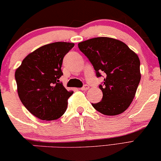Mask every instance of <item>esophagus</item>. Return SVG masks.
I'll list each match as a JSON object with an SVG mask.
<instances>
[{
  "label": "esophagus",
  "mask_w": 161,
  "mask_h": 161,
  "mask_svg": "<svg viewBox=\"0 0 161 161\" xmlns=\"http://www.w3.org/2000/svg\"><path fill=\"white\" fill-rule=\"evenodd\" d=\"M88 89H89V86L87 85H85L82 87L81 88V90H88Z\"/></svg>",
  "instance_id": "1"
}]
</instances>
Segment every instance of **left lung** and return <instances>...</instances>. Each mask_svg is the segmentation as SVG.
Here are the masks:
<instances>
[{
	"label": "left lung",
	"instance_id": "8db88e82",
	"mask_svg": "<svg viewBox=\"0 0 161 161\" xmlns=\"http://www.w3.org/2000/svg\"><path fill=\"white\" fill-rule=\"evenodd\" d=\"M95 70L97 77L105 76L99 88L102 100L92 103L95 110L107 116L125 111L131 103L140 81L139 57L120 40L95 37L78 44Z\"/></svg>",
	"mask_w": 161,
	"mask_h": 161
}]
</instances>
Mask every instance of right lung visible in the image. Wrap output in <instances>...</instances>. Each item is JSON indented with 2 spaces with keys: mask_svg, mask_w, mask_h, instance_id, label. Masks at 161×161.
<instances>
[{
  "mask_svg": "<svg viewBox=\"0 0 161 161\" xmlns=\"http://www.w3.org/2000/svg\"><path fill=\"white\" fill-rule=\"evenodd\" d=\"M74 43L56 42L43 45L31 53L16 70L17 92L22 104L41 120L60 118L67 108L68 91L59 81L65 55Z\"/></svg>",
  "mask_w": 161,
  "mask_h": 161,
  "instance_id": "1",
  "label": "right lung"
}]
</instances>
